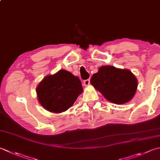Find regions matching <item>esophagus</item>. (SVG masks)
<instances>
[{"label":"esophagus","instance_id":"obj_1","mask_svg":"<svg viewBox=\"0 0 160 160\" xmlns=\"http://www.w3.org/2000/svg\"><path fill=\"white\" fill-rule=\"evenodd\" d=\"M89 84H90V80H89V79L85 80L84 81V86H88Z\"/></svg>","mask_w":160,"mask_h":160}]
</instances>
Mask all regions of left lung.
Here are the masks:
<instances>
[{"instance_id": "8db88e82", "label": "left lung", "mask_w": 160, "mask_h": 160, "mask_svg": "<svg viewBox=\"0 0 160 160\" xmlns=\"http://www.w3.org/2000/svg\"><path fill=\"white\" fill-rule=\"evenodd\" d=\"M90 82L106 100L118 105L131 101L138 86L137 78L130 70L113 66L100 67Z\"/></svg>"}]
</instances>
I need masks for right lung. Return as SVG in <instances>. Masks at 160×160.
<instances>
[{
	"mask_svg": "<svg viewBox=\"0 0 160 160\" xmlns=\"http://www.w3.org/2000/svg\"><path fill=\"white\" fill-rule=\"evenodd\" d=\"M82 92L78 77L64 69L43 78L36 88L41 105L50 112L57 114L70 108Z\"/></svg>",
	"mask_w": 160,
	"mask_h": 160,
	"instance_id": "right-lung-1",
	"label": "right lung"
}]
</instances>
